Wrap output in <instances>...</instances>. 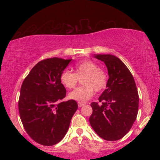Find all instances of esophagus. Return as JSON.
<instances>
[{
    "label": "esophagus",
    "mask_w": 160,
    "mask_h": 160,
    "mask_svg": "<svg viewBox=\"0 0 160 160\" xmlns=\"http://www.w3.org/2000/svg\"><path fill=\"white\" fill-rule=\"evenodd\" d=\"M84 104H85V103H84V102H78V107H79V108H81V107H82V106L84 105Z\"/></svg>",
    "instance_id": "obj_1"
}]
</instances>
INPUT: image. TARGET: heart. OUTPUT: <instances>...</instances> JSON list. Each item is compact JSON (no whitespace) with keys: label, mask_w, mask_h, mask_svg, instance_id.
<instances>
[{"label":"heart","mask_w":160,"mask_h":160,"mask_svg":"<svg viewBox=\"0 0 160 160\" xmlns=\"http://www.w3.org/2000/svg\"><path fill=\"white\" fill-rule=\"evenodd\" d=\"M75 73L65 70L60 75V81L67 89H72L82 79L84 86L76 88L69 93V98L80 102L89 100L96 92L103 90L106 87L108 77L104 71L99 68L95 62L86 60L79 62L74 67Z\"/></svg>","instance_id":"obj_1"}]
</instances>
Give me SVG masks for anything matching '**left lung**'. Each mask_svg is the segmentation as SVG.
Returning <instances> with one entry per match:
<instances>
[{
	"mask_svg": "<svg viewBox=\"0 0 160 160\" xmlns=\"http://www.w3.org/2000/svg\"><path fill=\"white\" fill-rule=\"evenodd\" d=\"M108 68L107 89L91 103L89 122L97 135L106 141L120 140L136 120L139 96L132 74L119 58L113 55H96Z\"/></svg>",
	"mask_w": 160,
	"mask_h": 160,
	"instance_id": "obj_1",
	"label": "left lung"
}]
</instances>
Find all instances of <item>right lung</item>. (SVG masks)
Segmentation results:
<instances>
[{"label":"right lung","mask_w":160,"mask_h":160,"mask_svg":"<svg viewBox=\"0 0 160 160\" xmlns=\"http://www.w3.org/2000/svg\"><path fill=\"white\" fill-rule=\"evenodd\" d=\"M71 61L56 57L42 60L22 84L20 119L28 135L40 144L52 146L62 141L78 108L73 99L62 102L66 89L60 75Z\"/></svg>","instance_id":"obj_1"}]
</instances>
